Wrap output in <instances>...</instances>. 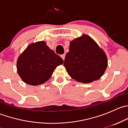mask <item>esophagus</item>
I'll use <instances>...</instances> for the list:
<instances>
[{"instance_id": "esophagus-1", "label": "esophagus", "mask_w": 128, "mask_h": 128, "mask_svg": "<svg viewBox=\"0 0 128 128\" xmlns=\"http://www.w3.org/2000/svg\"><path fill=\"white\" fill-rule=\"evenodd\" d=\"M65 56H66L65 54H62L61 56H60V57H61L62 59H63V60H64V59H65Z\"/></svg>"}]
</instances>
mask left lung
I'll return each mask as SVG.
<instances>
[{
  "instance_id": "left-lung-1",
  "label": "left lung",
  "mask_w": 128,
  "mask_h": 128,
  "mask_svg": "<svg viewBox=\"0 0 128 128\" xmlns=\"http://www.w3.org/2000/svg\"><path fill=\"white\" fill-rule=\"evenodd\" d=\"M68 74L77 82L90 83L104 75L108 66L104 52L87 34L70 42L64 62Z\"/></svg>"
}]
</instances>
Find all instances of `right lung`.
Returning a JSON list of instances; mask_svg holds the SVG:
<instances>
[{
  "instance_id": "1",
  "label": "right lung",
  "mask_w": 128,
  "mask_h": 128,
  "mask_svg": "<svg viewBox=\"0 0 128 128\" xmlns=\"http://www.w3.org/2000/svg\"><path fill=\"white\" fill-rule=\"evenodd\" d=\"M63 60L42 41L30 44L18 57L17 72L22 80L38 86L48 80L57 66Z\"/></svg>"
}]
</instances>
